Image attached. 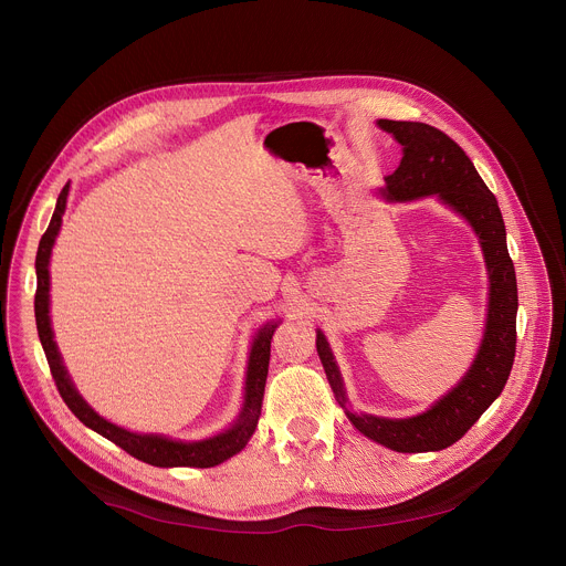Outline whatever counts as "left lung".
I'll return each mask as SVG.
<instances>
[{
  "label": "left lung",
  "instance_id": "left-lung-1",
  "mask_svg": "<svg viewBox=\"0 0 566 566\" xmlns=\"http://www.w3.org/2000/svg\"><path fill=\"white\" fill-rule=\"evenodd\" d=\"M400 147V166L385 177L378 195L391 203L437 197L461 214L474 234L489 271V313L476 356L461 380L432 406L408 419L354 412L332 347L319 329L315 347L338 406L367 439L396 452H437L457 443L502 394L515 358L517 280L506 247V226L495 195L481 181L465 151L441 129L410 120H378Z\"/></svg>",
  "mask_w": 566,
  "mask_h": 566
}]
</instances>
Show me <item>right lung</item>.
I'll return each mask as SVG.
<instances>
[{"label":"right lung","instance_id":"right-lung-1","mask_svg":"<svg viewBox=\"0 0 566 566\" xmlns=\"http://www.w3.org/2000/svg\"><path fill=\"white\" fill-rule=\"evenodd\" d=\"M66 197H69V184L62 188L51 223L46 232L40 239V249L35 258V273H38V291H35V325L38 336L42 343V349L46 354L53 380L57 385L60 396L64 398L66 408L83 421L87 428L98 432L101 437L114 441L118 448L129 452L132 457L156 465V468H212L230 459L232 454L241 452L251 441L260 415H262V400H264V387L269 376V360H271V340L280 322H266L264 327L253 338L251 354H249V367H247V385H244V402H241L239 417L232 421L230 428L223 432L201 439V441H181L170 439L164 434H143V432H129L107 419H103L90 402L80 396L75 389L62 356L57 352L53 329H51V315H49V289H51V275H49V262L51 251L55 244V237L62 226V214L66 210Z\"/></svg>","mask_w":566,"mask_h":566}]
</instances>
